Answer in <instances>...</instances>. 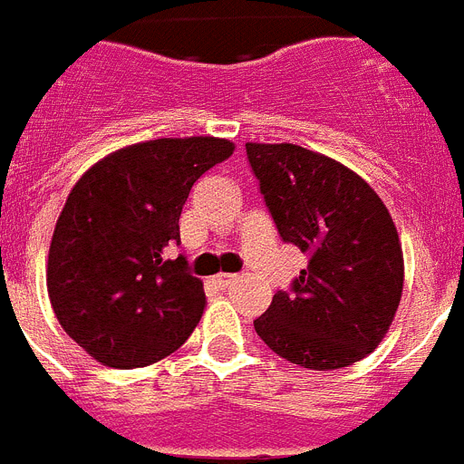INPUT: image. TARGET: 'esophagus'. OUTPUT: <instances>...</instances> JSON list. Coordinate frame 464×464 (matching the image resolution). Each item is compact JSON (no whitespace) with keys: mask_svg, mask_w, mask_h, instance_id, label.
<instances>
[{"mask_svg":"<svg viewBox=\"0 0 464 464\" xmlns=\"http://www.w3.org/2000/svg\"><path fill=\"white\" fill-rule=\"evenodd\" d=\"M212 283L217 287H221V290H226V287H231L233 283H238V276H236V274H217L212 278Z\"/></svg>","mask_w":464,"mask_h":464,"instance_id":"esophagus-1","label":"esophagus"}]
</instances>
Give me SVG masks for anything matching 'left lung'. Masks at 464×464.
Instances as JSON below:
<instances>
[{
  "mask_svg": "<svg viewBox=\"0 0 464 464\" xmlns=\"http://www.w3.org/2000/svg\"><path fill=\"white\" fill-rule=\"evenodd\" d=\"M280 238L309 255L290 292H276L256 334L309 371L365 358L389 333L403 292L394 219L365 179L295 143H245Z\"/></svg>",
  "mask_w": 464,
  "mask_h": 464,
  "instance_id": "left-lung-1",
  "label": "left lung"
}]
</instances>
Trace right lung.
<instances>
[{
	"label": "right lung",
	"instance_id": "add662e5",
	"mask_svg": "<svg viewBox=\"0 0 464 464\" xmlns=\"http://www.w3.org/2000/svg\"><path fill=\"white\" fill-rule=\"evenodd\" d=\"M233 150L217 136L131 143L72 186L49 245L46 290L61 328L99 363H158L196 330L202 280L165 250L179 243L193 184Z\"/></svg>",
	"mask_w": 464,
	"mask_h": 464
}]
</instances>
